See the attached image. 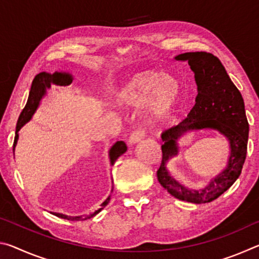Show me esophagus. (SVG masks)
I'll list each match as a JSON object with an SVG mask.
<instances>
[{
    "label": "esophagus",
    "instance_id": "obj_1",
    "mask_svg": "<svg viewBox=\"0 0 259 259\" xmlns=\"http://www.w3.org/2000/svg\"><path fill=\"white\" fill-rule=\"evenodd\" d=\"M146 126L145 125H140L138 126L137 129H136L133 134L130 135L129 137V143L130 144H135V143H138L139 140H142L144 137L146 136Z\"/></svg>",
    "mask_w": 259,
    "mask_h": 259
}]
</instances>
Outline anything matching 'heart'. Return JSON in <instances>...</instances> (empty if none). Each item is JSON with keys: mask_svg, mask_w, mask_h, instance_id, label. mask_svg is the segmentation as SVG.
<instances>
[{"mask_svg": "<svg viewBox=\"0 0 259 259\" xmlns=\"http://www.w3.org/2000/svg\"><path fill=\"white\" fill-rule=\"evenodd\" d=\"M181 93V85L174 76L155 71H145L134 75L117 96L124 106H139L148 100L152 115L160 117L171 108Z\"/></svg>", "mask_w": 259, "mask_h": 259, "instance_id": "heart-1", "label": "heart"}]
</instances>
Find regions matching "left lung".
Segmentation results:
<instances>
[{"label":"left lung","mask_w":259,"mask_h":259,"mask_svg":"<svg viewBox=\"0 0 259 259\" xmlns=\"http://www.w3.org/2000/svg\"><path fill=\"white\" fill-rule=\"evenodd\" d=\"M187 61L194 72L198 96L195 105L181 123L165 129L161 135L162 161L156 171L157 181L176 199L192 203H207L219 198L239 178L247 156L249 123L244 102L238 88L216 56L205 51L186 52L175 57ZM213 128L229 139L231 155L228 166L202 190H190L169 176L166 161L177 155L178 138L187 131Z\"/></svg>","instance_id":"obj_1"}]
</instances>
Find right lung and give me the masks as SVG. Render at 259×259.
Instances as JSON below:
<instances>
[{
  "instance_id": "right-lung-1",
  "label": "right lung",
  "mask_w": 259,
  "mask_h": 259,
  "mask_svg": "<svg viewBox=\"0 0 259 259\" xmlns=\"http://www.w3.org/2000/svg\"><path fill=\"white\" fill-rule=\"evenodd\" d=\"M73 78L72 75L66 73H48V72H41L38 73L36 76L34 77V80L32 82V87H30V91H29V96H28V100L26 103L25 107L23 111H21L18 122H17V126H16V137H15V142H14V147L17 143V139H18V131L19 129L23 126L26 122L30 120V117L35 112V109L37 108L38 103H40L41 98L46 95V89L47 88H50L51 83H55V84L58 85H68L69 83H72ZM15 150V148H14ZM126 151V145L124 142H116L115 145H114L111 151H109V157H111V163L113 164L114 162L116 161L117 157L120 155L123 154V153ZM109 199L111 196L104 201V202L100 204V208L98 210H96L94 213L90 214H82V216H66V214L63 213H58V212H54L57 217L67 219V221H84V219H89L91 217H94L97 214L100 210H102L105 205H107L109 202Z\"/></svg>"
}]
</instances>
